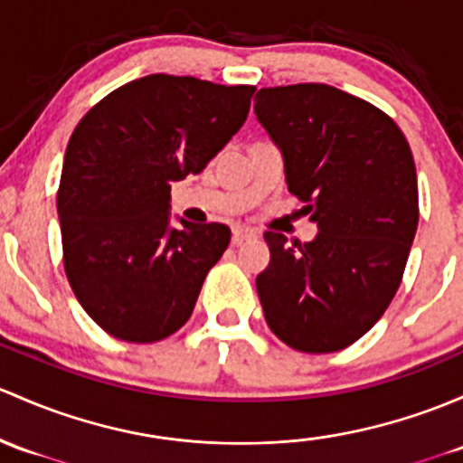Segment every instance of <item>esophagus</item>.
<instances>
[{"label": "esophagus", "instance_id": "1", "mask_svg": "<svg viewBox=\"0 0 463 463\" xmlns=\"http://www.w3.org/2000/svg\"><path fill=\"white\" fill-rule=\"evenodd\" d=\"M257 237L255 228H248V226H232V244L241 246L244 241H250Z\"/></svg>", "mask_w": 463, "mask_h": 463}]
</instances>
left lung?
I'll return each instance as SVG.
<instances>
[{
    "label": "left lung",
    "mask_w": 463,
    "mask_h": 463,
    "mask_svg": "<svg viewBox=\"0 0 463 463\" xmlns=\"http://www.w3.org/2000/svg\"><path fill=\"white\" fill-rule=\"evenodd\" d=\"M255 115L319 228L306 244L264 232V317L290 348L335 353L377 324L402 284L420 222L411 146L383 110L326 84L261 89Z\"/></svg>",
    "instance_id": "8db88e82"
}]
</instances>
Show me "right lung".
<instances>
[{
    "label": "right lung",
    "instance_id": "obj_1",
    "mask_svg": "<svg viewBox=\"0 0 463 463\" xmlns=\"http://www.w3.org/2000/svg\"><path fill=\"white\" fill-rule=\"evenodd\" d=\"M252 92L157 72L106 95L72 130L57 191L66 277L121 342L177 333L228 248L226 223L170 226V184L202 173L231 142Z\"/></svg>",
    "mask_w": 463,
    "mask_h": 463
}]
</instances>
